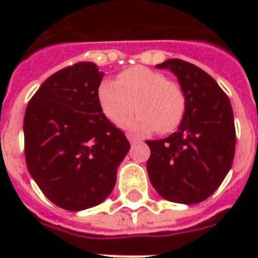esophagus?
<instances>
[{"label":"esophagus","mask_w":258,"mask_h":258,"mask_svg":"<svg viewBox=\"0 0 258 258\" xmlns=\"http://www.w3.org/2000/svg\"><path fill=\"white\" fill-rule=\"evenodd\" d=\"M125 137H127V139H128V141H130V143H135V142L139 141V138H138L137 135H134V134H131V133L127 134Z\"/></svg>","instance_id":"esophagus-1"}]
</instances>
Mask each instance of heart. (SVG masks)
Wrapping results in <instances>:
<instances>
[{
	"instance_id": "heart-1",
	"label": "heart",
	"mask_w": 258,
	"mask_h": 258,
	"mask_svg": "<svg viewBox=\"0 0 258 258\" xmlns=\"http://www.w3.org/2000/svg\"><path fill=\"white\" fill-rule=\"evenodd\" d=\"M97 100L107 119L116 125L137 108L138 115L125 125L141 133L154 130L158 134L172 133L180 124L186 109L182 87L147 67L124 70L116 82L103 80L97 87Z\"/></svg>"
}]
</instances>
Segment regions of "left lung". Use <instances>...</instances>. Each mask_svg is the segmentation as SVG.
Here are the masks:
<instances>
[{"mask_svg":"<svg viewBox=\"0 0 258 258\" xmlns=\"http://www.w3.org/2000/svg\"><path fill=\"white\" fill-rule=\"evenodd\" d=\"M157 68L175 75L186 96L178 131L147 141L150 182L158 194L176 204H200L220 187L236 150L233 109L214 79L191 62L170 58Z\"/></svg>","mask_w":258,"mask_h":258,"instance_id":"8db88e82","label":"left lung"}]
</instances>
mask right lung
Wrapping results in <instances>:
<instances>
[{
  "instance_id": "right-lung-1",
  "label": "right lung",
  "mask_w": 258,
  "mask_h": 258,
  "mask_svg": "<svg viewBox=\"0 0 258 258\" xmlns=\"http://www.w3.org/2000/svg\"><path fill=\"white\" fill-rule=\"evenodd\" d=\"M103 72L82 61L42 83L24 117L25 161L56 206L79 212L101 204L116 183L130 143L97 100Z\"/></svg>"
}]
</instances>
